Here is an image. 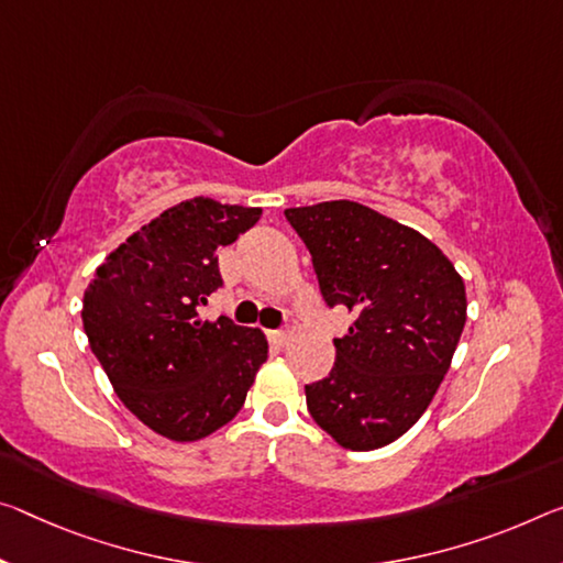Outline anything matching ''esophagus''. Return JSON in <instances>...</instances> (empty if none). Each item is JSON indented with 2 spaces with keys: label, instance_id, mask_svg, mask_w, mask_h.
Segmentation results:
<instances>
[{
  "label": "esophagus",
  "instance_id": "1",
  "mask_svg": "<svg viewBox=\"0 0 563 563\" xmlns=\"http://www.w3.org/2000/svg\"><path fill=\"white\" fill-rule=\"evenodd\" d=\"M267 338H271L275 345L288 343V333H285V330H271V333H267Z\"/></svg>",
  "mask_w": 563,
  "mask_h": 563
}]
</instances>
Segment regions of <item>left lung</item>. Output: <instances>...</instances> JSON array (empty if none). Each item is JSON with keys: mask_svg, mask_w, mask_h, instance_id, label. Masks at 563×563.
<instances>
[{"mask_svg": "<svg viewBox=\"0 0 563 563\" xmlns=\"http://www.w3.org/2000/svg\"><path fill=\"white\" fill-rule=\"evenodd\" d=\"M328 308L353 313L328 378L306 386L313 421L351 451L400 439L431 404L466 325V288L431 240L351 200L288 208Z\"/></svg>", "mask_w": 563, "mask_h": 563, "instance_id": "obj_1", "label": "left lung"}]
</instances>
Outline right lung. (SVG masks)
<instances>
[{
  "label": "right lung",
  "mask_w": 563,
  "mask_h": 563,
  "mask_svg": "<svg viewBox=\"0 0 563 563\" xmlns=\"http://www.w3.org/2000/svg\"><path fill=\"white\" fill-rule=\"evenodd\" d=\"M261 208L192 198L147 222L97 267L82 323L114 394L169 441H198L233 421L267 358L263 330L198 310L222 278L218 247Z\"/></svg>",
  "instance_id": "1"
}]
</instances>
